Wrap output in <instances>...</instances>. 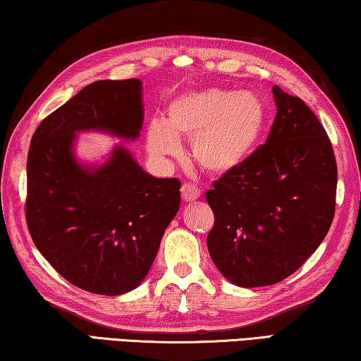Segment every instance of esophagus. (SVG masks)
Returning a JSON list of instances; mask_svg holds the SVG:
<instances>
[{
    "instance_id": "esophagus-1",
    "label": "esophagus",
    "mask_w": 361,
    "mask_h": 361,
    "mask_svg": "<svg viewBox=\"0 0 361 361\" xmlns=\"http://www.w3.org/2000/svg\"><path fill=\"white\" fill-rule=\"evenodd\" d=\"M181 197L185 202H192V200L200 197V189L194 183H183L181 185Z\"/></svg>"
}]
</instances>
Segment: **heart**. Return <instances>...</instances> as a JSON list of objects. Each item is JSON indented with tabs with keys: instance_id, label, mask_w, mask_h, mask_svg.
Returning a JSON list of instances; mask_svg holds the SVG:
<instances>
[{
	"instance_id": "obj_1",
	"label": "heart",
	"mask_w": 361,
	"mask_h": 361,
	"mask_svg": "<svg viewBox=\"0 0 361 361\" xmlns=\"http://www.w3.org/2000/svg\"><path fill=\"white\" fill-rule=\"evenodd\" d=\"M267 124L259 95L226 89L191 90L169 103L166 121L146 127V146L156 159L178 157L180 138L191 142L194 161L213 175L240 167L258 146Z\"/></svg>"
}]
</instances>
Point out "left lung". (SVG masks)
<instances>
[{
  "label": "left lung",
  "mask_w": 361,
  "mask_h": 361,
  "mask_svg": "<svg viewBox=\"0 0 361 361\" xmlns=\"http://www.w3.org/2000/svg\"><path fill=\"white\" fill-rule=\"evenodd\" d=\"M277 105L264 145L213 183L207 247L243 288L282 282L301 267L334 218L338 166L322 122L299 97L272 87Z\"/></svg>",
  "instance_id": "left-lung-1"
}]
</instances>
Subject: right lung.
<instances>
[{"instance_id":"1","label":"right lung","mask_w":361,"mask_h":361,"mask_svg":"<svg viewBox=\"0 0 361 361\" xmlns=\"http://www.w3.org/2000/svg\"><path fill=\"white\" fill-rule=\"evenodd\" d=\"M142 124L140 79H105L42 119L30 143V235L60 276L95 295H122L146 277L180 209L181 183L146 173L122 146L99 169L79 166L75 132L137 138Z\"/></svg>"}]
</instances>
